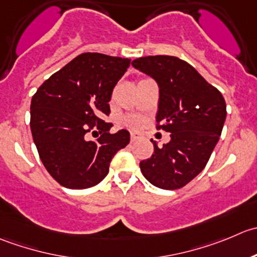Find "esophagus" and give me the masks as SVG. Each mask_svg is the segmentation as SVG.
I'll return each instance as SVG.
<instances>
[{
    "label": "esophagus",
    "instance_id": "1",
    "mask_svg": "<svg viewBox=\"0 0 257 257\" xmlns=\"http://www.w3.org/2000/svg\"><path fill=\"white\" fill-rule=\"evenodd\" d=\"M142 139V135L140 132H131V142H136Z\"/></svg>",
    "mask_w": 257,
    "mask_h": 257
}]
</instances>
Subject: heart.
<instances>
[{"mask_svg": "<svg viewBox=\"0 0 257 257\" xmlns=\"http://www.w3.org/2000/svg\"><path fill=\"white\" fill-rule=\"evenodd\" d=\"M128 123L131 126H134V127H136V126H139L141 123V120L140 118H131V120H128Z\"/></svg>", "mask_w": 257, "mask_h": 257, "instance_id": "heart-1", "label": "heart"}]
</instances>
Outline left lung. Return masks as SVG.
I'll return each mask as SVG.
<instances>
[{
  "mask_svg": "<svg viewBox=\"0 0 257 257\" xmlns=\"http://www.w3.org/2000/svg\"><path fill=\"white\" fill-rule=\"evenodd\" d=\"M132 66L159 86L157 130L170 132L169 144H154V154L140 162L142 175L164 190L184 187L206 166L226 120V103L190 63L175 56H147Z\"/></svg>",
  "mask_w": 257,
  "mask_h": 257,
  "instance_id": "8db88e82",
  "label": "left lung"
}]
</instances>
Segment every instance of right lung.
I'll list each match as a JSON object with an SVG mask.
<instances>
[{
    "label": "right lung",
    "instance_id": "obj_1",
    "mask_svg": "<svg viewBox=\"0 0 257 257\" xmlns=\"http://www.w3.org/2000/svg\"><path fill=\"white\" fill-rule=\"evenodd\" d=\"M130 58L97 52L78 55L39 87L31 101V132L43 166L60 185L92 187L108 174L111 160L130 142V132L110 134L113 87L130 67ZM97 128L96 142L84 135ZM95 132V131H93Z\"/></svg>",
    "mask_w": 257,
    "mask_h": 257
}]
</instances>
